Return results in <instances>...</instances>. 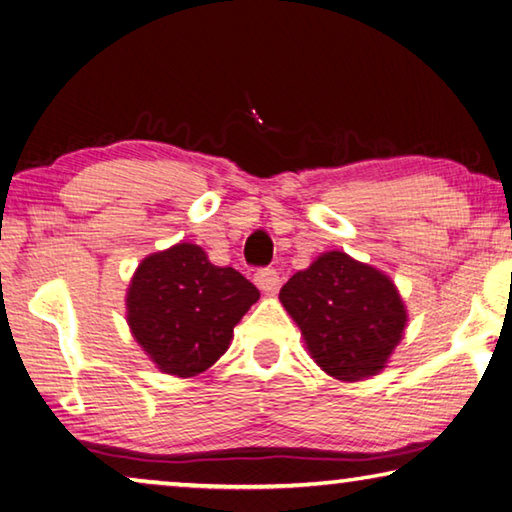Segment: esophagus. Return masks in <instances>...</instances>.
Here are the masks:
<instances>
[{"instance_id": "obj_1", "label": "esophagus", "mask_w": 512, "mask_h": 512, "mask_svg": "<svg viewBox=\"0 0 512 512\" xmlns=\"http://www.w3.org/2000/svg\"><path fill=\"white\" fill-rule=\"evenodd\" d=\"M255 284L262 291L266 293H273L277 287H280V273L275 271L271 266H264V268H257L255 273Z\"/></svg>"}]
</instances>
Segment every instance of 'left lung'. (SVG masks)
I'll return each instance as SVG.
<instances>
[{
	"label": "left lung",
	"mask_w": 512,
	"mask_h": 512,
	"mask_svg": "<svg viewBox=\"0 0 512 512\" xmlns=\"http://www.w3.org/2000/svg\"><path fill=\"white\" fill-rule=\"evenodd\" d=\"M280 300L302 329L311 357L343 381L377 375L406 325L395 284L339 250L293 275Z\"/></svg>",
	"instance_id": "left-lung-1"
}]
</instances>
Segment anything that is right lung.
Listing matches in <instances>:
<instances>
[{
	"label": "right lung",
	"instance_id": "right-lung-1",
	"mask_svg": "<svg viewBox=\"0 0 512 512\" xmlns=\"http://www.w3.org/2000/svg\"><path fill=\"white\" fill-rule=\"evenodd\" d=\"M259 291L203 248L178 244L146 257L128 289V325L162 372L192 377L228 350L232 329Z\"/></svg>",
	"mask_w": 512,
	"mask_h": 512
}]
</instances>
